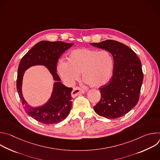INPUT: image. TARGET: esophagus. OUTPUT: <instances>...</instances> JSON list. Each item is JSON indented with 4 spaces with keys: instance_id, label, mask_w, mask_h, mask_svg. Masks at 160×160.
<instances>
[{
    "instance_id": "obj_1",
    "label": "esophagus",
    "mask_w": 160,
    "mask_h": 160,
    "mask_svg": "<svg viewBox=\"0 0 160 160\" xmlns=\"http://www.w3.org/2000/svg\"><path fill=\"white\" fill-rule=\"evenodd\" d=\"M84 92H85L84 90H83L82 88H81L80 87H76L73 88V90L72 92V96L73 98H75V97H76V96H78L81 94L84 93Z\"/></svg>"
}]
</instances>
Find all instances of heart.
I'll use <instances>...</instances> for the list:
<instances>
[{"instance_id": "b5f03b06", "label": "heart", "mask_w": 160, "mask_h": 160, "mask_svg": "<svg viewBox=\"0 0 160 160\" xmlns=\"http://www.w3.org/2000/svg\"><path fill=\"white\" fill-rule=\"evenodd\" d=\"M113 67V58L108 51L80 48L71 51L68 60L59 59L56 69L59 77L68 85H73L82 72L85 83L99 88L110 80Z\"/></svg>"}]
</instances>
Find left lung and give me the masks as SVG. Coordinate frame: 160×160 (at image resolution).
<instances>
[{"label":"left lung","instance_id":"obj_1","mask_svg":"<svg viewBox=\"0 0 160 160\" xmlns=\"http://www.w3.org/2000/svg\"><path fill=\"white\" fill-rule=\"evenodd\" d=\"M90 45L108 51L114 61L112 76L107 85L99 88L101 98L94 110L106 118H118L138 102L143 81L141 60L130 48L115 40H107Z\"/></svg>","mask_w":160,"mask_h":160}]
</instances>
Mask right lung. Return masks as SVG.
Returning <instances> with one entry per match:
<instances>
[{
    "instance_id": "obj_1",
    "label": "right lung",
    "mask_w": 160,
    "mask_h": 160,
    "mask_svg": "<svg viewBox=\"0 0 160 160\" xmlns=\"http://www.w3.org/2000/svg\"><path fill=\"white\" fill-rule=\"evenodd\" d=\"M73 43L61 41H40L22 58L18 70L17 90L27 113L35 120L45 125L58 123L69 115L72 109V88L67 87L61 82L56 73V66L59 58ZM37 65H43L52 74L55 82L52 96L44 105L34 107L24 99L22 92V80L24 72L28 68Z\"/></svg>"
}]
</instances>
